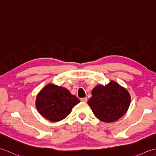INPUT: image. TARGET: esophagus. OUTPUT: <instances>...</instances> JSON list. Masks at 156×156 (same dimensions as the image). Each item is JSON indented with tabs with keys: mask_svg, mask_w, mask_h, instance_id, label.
<instances>
[{
	"mask_svg": "<svg viewBox=\"0 0 156 156\" xmlns=\"http://www.w3.org/2000/svg\"><path fill=\"white\" fill-rule=\"evenodd\" d=\"M80 101H82V102H87V101H88V98H87V97H85V98H80Z\"/></svg>",
	"mask_w": 156,
	"mask_h": 156,
	"instance_id": "obj_1",
	"label": "esophagus"
}]
</instances>
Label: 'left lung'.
<instances>
[{
	"mask_svg": "<svg viewBox=\"0 0 156 156\" xmlns=\"http://www.w3.org/2000/svg\"><path fill=\"white\" fill-rule=\"evenodd\" d=\"M131 102L129 92L115 81L98 85L88 101L95 117L103 122H114L127 111Z\"/></svg>",
	"mask_w": 156,
	"mask_h": 156,
	"instance_id": "1",
	"label": "left lung"
}]
</instances>
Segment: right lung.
<instances>
[{
    "label": "right lung",
    "mask_w": 156,
    "mask_h": 156,
    "mask_svg": "<svg viewBox=\"0 0 156 156\" xmlns=\"http://www.w3.org/2000/svg\"><path fill=\"white\" fill-rule=\"evenodd\" d=\"M80 102L78 98L64 87L49 84L39 92L35 105L43 117L52 122L65 119L72 108Z\"/></svg>",
    "instance_id": "1"
}]
</instances>
